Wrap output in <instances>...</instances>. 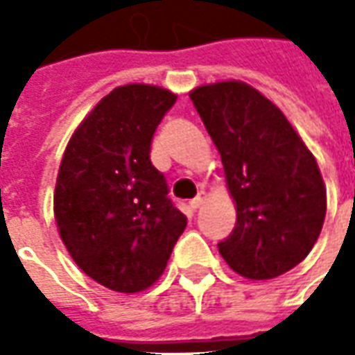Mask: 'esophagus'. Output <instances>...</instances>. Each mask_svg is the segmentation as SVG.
Here are the masks:
<instances>
[{"label":"esophagus","mask_w":355,"mask_h":355,"mask_svg":"<svg viewBox=\"0 0 355 355\" xmlns=\"http://www.w3.org/2000/svg\"><path fill=\"white\" fill-rule=\"evenodd\" d=\"M205 200H207V196H205V192H200L198 193V198H193L192 201H190V207L196 211V209H200L203 203H205Z\"/></svg>","instance_id":"34e87169"}]
</instances>
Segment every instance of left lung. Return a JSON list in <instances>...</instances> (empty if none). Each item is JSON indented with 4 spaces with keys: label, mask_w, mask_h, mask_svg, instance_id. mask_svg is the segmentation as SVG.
Returning <instances> with one entry per match:
<instances>
[{
    "label": "left lung",
    "mask_w": 355,
    "mask_h": 355,
    "mask_svg": "<svg viewBox=\"0 0 355 355\" xmlns=\"http://www.w3.org/2000/svg\"><path fill=\"white\" fill-rule=\"evenodd\" d=\"M215 142L236 201V226L218 253L247 279H274L320 238L327 192L313 154L274 102L243 81L190 93Z\"/></svg>",
    "instance_id": "1"
}]
</instances>
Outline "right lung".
<instances>
[{"label":"right lung","mask_w":355,"mask_h":355,"mask_svg":"<svg viewBox=\"0 0 355 355\" xmlns=\"http://www.w3.org/2000/svg\"><path fill=\"white\" fill-rule=\"evenodd\" d=\"M175 102L177 94L155 85L116 87L73 131L60 162V239L89 277L117 293L154 285L186 228L150 162L152 137Z\"/></svg>","instance_id":"obj_1"}]
</instances>
